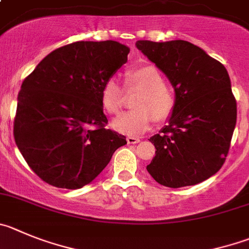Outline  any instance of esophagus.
Masks as SVG:
<instances>
[{
    "label": "esophagus",
    "instance_id": "34e87169",
    "mask_svg": "<svg viewBox=\"0 0 249 249\" xmlns=\"http://www.w3.org/2000/svg\"><path fill=\"white\" fill-rule=\"evenodd\" d=\"M140 138L138 137H132V136H128L127 137V142H128V144H136V143L140 142Z\"/></svg>",
    "mask_w": 249,
    "mask_h": 249
}]
</instances>
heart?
<instances>
[{"label":"heart","instance_id":"obj_1","mask_svg":"<svg viewBox=\"0 0 249 249\" xmlns=\"http://www.w3.org/2000/svg\"><path fill=\"white\" fill-rule=\"evenodd\" d=\"M124 88L127 91L140 90L134 108L121 113L112 121V127L123 134H140L147 131L153 120L163 123L169 120L177 106L174 91L165 85V77L153 65H142L126 72ZM124 89L113 77H109L101 90V104L109 115L122 108Z\"/></svg>","mask_w":249,"mask_h":249}]
</instances>
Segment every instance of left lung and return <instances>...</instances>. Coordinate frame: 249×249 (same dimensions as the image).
Masks as SVG:
<instances>
[{"label":"left lung","instance_id":"1","mask_svg":"<svg viewBox=\"0 0 249 249\" xmlns=\"http://www.w3.org/2000/svg\"><path fill=\"white\" fill-rule=\"evenodd\" d=\"M137 48L168 76L177 106L169 124L150 137L156 157L147 170L168 188L195 185L221 169L237 121L229 72L186 40H138Z\"/></svg>","mask_w":249,"mask_h":249}]
</instances>
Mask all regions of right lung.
I'll use <instances>...</instances> for the list:
<instances>
[{"label": "right lung", "mask_w": 249, "mask_h": 249, "mask_svg": "<svg viewBox=\"0 0 249 249\" xmlns=\"http://www.w3.org/2000/svg\"><path fill=\"white\" fill-rule=\"evenodd\" d=\"M128 53V47L113 40L75 42L48 54L24 79L13 136L43 181L83 188L127 144L126 137L106 128L101 90Z\"/></svg>", "instance_id": "right-lung-1"}]
</instances>
